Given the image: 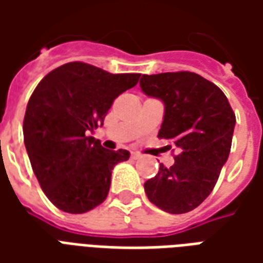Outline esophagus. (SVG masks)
<instances>
[{"instance_id": "1", "label": "esophagus", "mask_w": 263, "mask_h": 263, "mask_svg": "<svg viewBox=\"0 0 263 263\" xmlns=\"http://www.w3.org/2000/svg\"><path fill=\"white\" fill-rule=\"evenodd\" d=\"M131 158H132V159H135V160H137V159H141V155L137 154V152H134V154L131 155Z\"/></svg>"}]
</instances>
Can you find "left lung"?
I'll return each instance as SVG.
<instances>
[{
	"label": "left lung",
	"instance_id": "1",
	"mask_svg": "<svg viewBox=\"0 0 263 263\" xmlns=\"http://www.w3.org/2000/svg\"><path fill=\"white\" fill-rule=\"evenodd\" d=\"M139 86L165 105L158 137L172 139L180 151L171 167L160 163L158 175L145 182V193L166 213H189L218 180L231 149L235 114L214 83L192 71L143 74Z\"/></svg>",
	"mask_w": 263,
	"mask_h": 263
}]
</instances>
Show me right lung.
Returning <instances> with one entry per match:
<instances>
[{"label":"right lung","instance_id":"obj_1","mask_svg":"<svg viewBox=\"0 0 263 263\" xmlns=\"http://www.w3.org/2000/svg\"><path fill=\"white\" fill-rule=\"evenodd\" d=\"M139 76L71 62L52 70L32 92L24 142L43 193L62 211L81 214L103 203L114 166L129 159L128 151L104 149L88 134L103 126L112 101L137 86Z\"/></svg>","mask_w":263,"mask_h":263}]
</instances>
